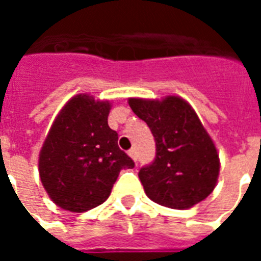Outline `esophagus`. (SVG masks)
Wrapping results in <instances>:
<instances>
[{
	"instance_id": "34e87169",
	"label": "esophagus",
	"mask_w": 261,
	"mask_h": 261,
	"mask_svg": "<svg viewBox=\"0 0 261 261\" xmlns=\"http://www.w3.org/2000/svg\"><path fill=\"white\" fill-rule=\"evenodd\" d=\"M128 155H130L131 159L134 160L135 163H137V160H138V155H137V151H135V149H130V150H128Z\"/></svg>"
}]
</instances>
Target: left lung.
<instances>
[{
  "label": "left lung",
  "mask_w": 261,
  "mask_h": 261,
  "mask_svg": "<svg viewBox=\"0 0 261 261\" xmlns=\"http://www.w3.org/2000/svg\"><path fill=\"white\" fill-rule=\"evenodd\" d=\"M128 104L155 141V159L138 173L147 196L176 210L206 199L218 180L219 157L192 107L176 96Z\"/></svg>",
  "instance_id": "1"
}]
</instances>
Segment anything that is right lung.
Returning a JSON list of instances; mask_svg holds the SVG:
<instances>
[{
  "label": "right lung",
  "instance_id": "add662e5",
  "mask_svg": "<svg viewBox=\"0 0 261 261\" xmlns=\"http://www.w3.org/2000/svg\"><path fill=\"white\" fill-rule=\"evenodd\" d=\"M108 101L79 94L55 119L39 157V173L53 202L84 213L107 200L122 169L134 161L118 146L108 126Z\"/></svg>",
  "mask_w": 261,
  "mask_h": 261
}]
</instances>
